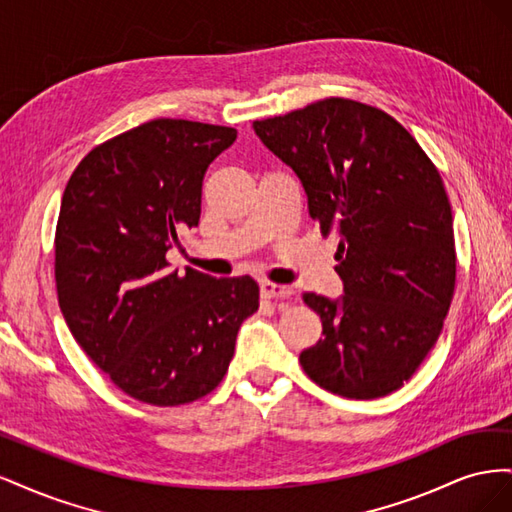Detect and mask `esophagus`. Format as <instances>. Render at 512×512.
Instances as JSON below:
<instances>
[{"instance_id": "34e87169", "label": "esophagus", "mask_w": 512, "mask_h": 512, "mask_svg": "<svg viewBox=\"0 0 512 512\" xmlns=\"http://www.w3.org/2000/svg\"><path fill=\"white\" fill-rule=\"evenodd\" d=\"M260 294L265 299H286L292 294V288L282 286V284H273V282H262L260 284Z\"/></svg>"}]
</instances>
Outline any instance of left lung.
Instances as JSON below:
<instances>
[{"instance_id":"1","label":"left lung","mask_w":512,"mask_h":512,"mask_svg":"<svg viewBox=\"0 0 512 512\" xmlns=\"http://www.w3.org/2000/svg\"><path fill=\"white\" fill-rule=\"evenodd\" d=\"M254 132L299 177L322 235H339L344 294L303 292L324 335L299 356L305 374L350 399L401 389L455 290L453 213L436 166L391 115L344 98L254 121Z\"/></svg>"}]
</instances>
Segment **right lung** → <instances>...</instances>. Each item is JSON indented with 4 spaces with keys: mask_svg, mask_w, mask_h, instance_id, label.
Segmentation results:
<instances>
[{
    "mask_svg": "<svg viewBox=\"0 0 512 512\" xmlns=\"http://www.w3.org/2000/svg\"><path fill=\"white\" fill-rule=\"evenodd\" d=\"M235 128L153 119L91 149L61 198L55 282L70 333L119 389L179 406L228 371L258 309L250 275H179L166 252L198 226L203 177Z\"/></svg>",
    "mask_w": 512,
    "mask_h": 512,
    "instance_id": "1",
    "label": "right lung"
}]
</instances>
